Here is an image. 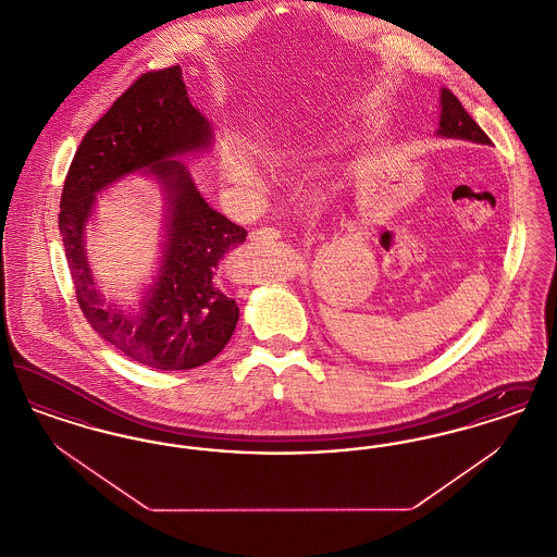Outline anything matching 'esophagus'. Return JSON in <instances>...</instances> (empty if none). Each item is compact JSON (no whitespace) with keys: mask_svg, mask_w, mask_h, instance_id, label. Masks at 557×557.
<instances>
[{"mask_svg":"<svg viewBox=\"0 0 557 557\" xmlns=\"http://www.w3.org/2000/svg\"><path fill=\"white\" fill-rule=\"evenodd\" d=\"M280 238V232L275 227H261V230H255L250 232L248 239L252 244H261V242H273V239Z\"/></svg>","mask_w":557,"mask_h":557,"instance_id":"1","label":"esophagus"}]
</instances>
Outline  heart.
I'll return each instance as SVG.
<instances>
[{
    "instance_id": "obj_1",
    "label": "heart",
    "mask_w": 557,
    "mask_h": 557,
    "mask_svg": "<svg viewBox=\"0 0 557 557\" xmlns=\"http://www.w3.org/2000/svg\"><path fill=\"white\" fill-rule=\"evenodd\" d=\"M221 173L227 182H232L236 186L248 187V189L259 186V182H261L255 164L236 150L221 152Z\"/></svg>"
}]
</instances>
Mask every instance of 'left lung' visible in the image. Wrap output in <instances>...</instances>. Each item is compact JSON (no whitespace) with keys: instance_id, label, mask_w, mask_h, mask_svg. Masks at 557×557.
I'll return each mask as SVG.
<instances>
[{"instance_id":"1","label":"left lung","mask_w":557,"mask_h":557,"mask_svg":"<svg viewBox=\"0 0 557 557\" xmlns=\"http://www.w3.org/2000/svg\"><path fill=\"white\" fill-rule=\"evenodd\" d=\"M436 135L447 139L472 141L478 146L493 144L488 135L478 127L476 121L466 112V108L461 107V102L450 94L447 87L441 89V119H438Z\"/></svg>"}]
</instances>
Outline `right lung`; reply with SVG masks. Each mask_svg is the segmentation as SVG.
<instances>
[{
    "mask_svg": "<svg viewBox=\"0 0 557 557\" xmlns=\"http://www.w3.org/2000/svg\"><path fill=\"white\" fill-rule=\"evenodd\" d=\"M211 121L191 107L180 66L146 73L85 133L60 198L58 227L81 311L123 355L154 370H191L230 343L239 309L221 286V261L246 230L214 211L184 160L209 152ZM132 174L163 189L160 269L133 308L101 294L86 259L97 194Z\"/></svg>",
    "mask_w": 557,
    "mask_h": 557,
    "instance_id": "obj_1",
    "label": "right lung"
}]
</instances>
